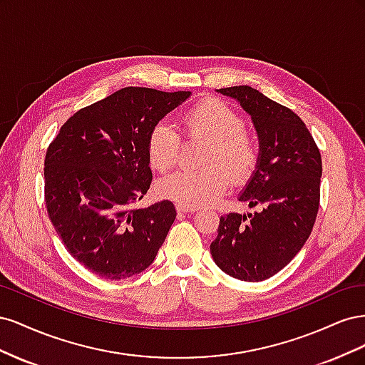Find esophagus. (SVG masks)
Listing matches in <instances>:
<instances>
[{
  "label": "esophagus",
  "instance_id": "34e87169",
  "mask_svg": "<svg viewBox=\"0 0 365 365\" xmlns=\"http://www.w3.org/2000/svg\"><path fill=\"white\" fill-rule=\"evenodd\" d=\"M196 207H187L182 204H176V212L178 213H195L196 212Z\"/></svg>",
  "mask_w": 365,
  "mask_h": 365
}]
</instances>
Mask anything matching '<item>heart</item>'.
Wrapping results in <instances>:
<instances>
[{
	"label": "heart",
	"mask_w": 365,
	"mask_h": 365,
	"mask_svg": "<svg viewBox=\"0 0 365 365\" xmlns=\"http://www.w3.org/2000/svg\"><path fill=\"white\" fill-rule=\"evenodd\" d=\"M184 134L189 140L207 141L201 170H180L158 184L164 197L200 207L215 202L230 182H242L257 164L256 141L245 130V120L233 108L219 101H205L182 117ZM181 135L172 125L160 121L148 138L149 163L158 172H168L180 158ZM230 176L228 177L227 175Z\"/></svg>",
	"instance_id": "heart-1"
}]
</instances>
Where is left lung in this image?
<instances>
[{
  "mask_svg": "<svg viewBox=\"0 0 365 365\" xmlns=\"http://www.w3.org/2000/svg\"><path fill=\"white\" fill-rule=\"evenodd\" d=\"M216 91L237 101L256 128L259 158L239 201L262 210L220 216L210 252L231 277L262 282L283 269L311 235L319 205L322 155L289 108L247 85Z\"/></svg>",
  "mask_w": 365,
  "mask_h": 365,
  "instance_id": "1",
  "label": "left lung"
}]
</instances>
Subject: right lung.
<instances>
[{
  "instance_id": "right-lung-1",
  "label": "right lung",
  "mask_w": 365,
  "mask_h": 365,
  "mask_svg": "<svg viewBox=\"0 0 365 365\" xmlns=\"http://www.w3.org/2000/svg\"><path fill=\"white\" fill-rule=\"evenodd\" d=\"M190 91L128 86L82 108L43 161L51 224L71 256L108 280L145 271L176 217L170 201L134 208L150 187V129Z\"/></svg>"
}]
</instances>
